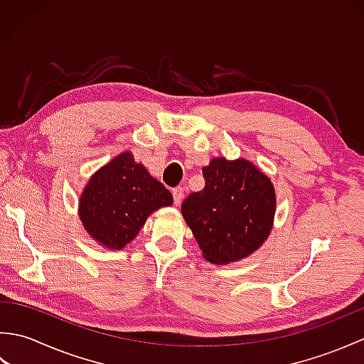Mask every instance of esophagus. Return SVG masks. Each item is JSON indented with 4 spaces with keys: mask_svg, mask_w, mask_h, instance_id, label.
Segmentation results:
<instances>
[{
    "mask_svg": "<svg viewBox=\"0 0 364 364\" xmlns=\"http://www.w3.org/2000/svg\"><path fill=\"white\" fill-rule=\"evenodd\" d=\"M172 196H173V203L178 206L181 205L183 198H184V189L183 188H175L172 189Z\"/></svg>",
    "mask_w": 364,
    "mask_h": 364,
    "instance_id": "34e87169",
    "label": "esophagus"
}]
</instances>
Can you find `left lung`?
<instances>
[{"mask_svg": "<svg viewBox=\"0 0 364 364\" xmlns=\"http://www.w3.org/2000/svg\"><path fill=\"white\" fill-rule=\"evenodd\" d=\"M205 188L181 205L203 258L228 264L264 244L275 215L270 178L247 159L214 158L202 168Z\"/></svg>", "mask_w": 364, "mask_h": 364, "instance_id": "obj_1", "label": "left lung"}]
</instances>
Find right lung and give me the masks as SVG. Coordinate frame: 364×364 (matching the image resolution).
Segmentation results:
<instances>
[{
	"label": "right lung",
	"mask_w": 364,
	"mask_h": 364,
	"mask_svg": "<svg viewBox=\"0 0 364 364\" xmlns=\"http://www.w3.org/2000/svg\"><path fill=\"white\" fill-rule=\"evenodd\" d=\"M172 203L168 189L125 151L92 175L80 198V218L95 241L120 250L153 211Z\"/></svg>",
	"instance_id": "obj_1"
}]
</instances>
